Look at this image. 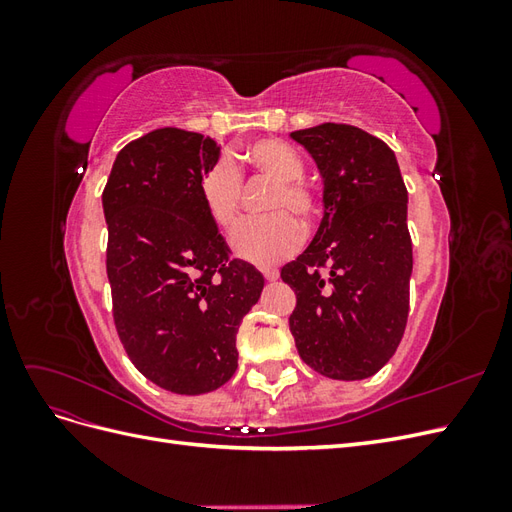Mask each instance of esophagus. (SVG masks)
Listing matches in <instances>:
<instances>
[{"mask_svg":"<svg viewBox=\"0 0 512 512\" xmlns=\"http://www.w3.org/2000/svg\"><path fill=\"white\" fill-rule=\"evenodd\" d=\"M262 275H265L269 282H275L277 277H280V271H277V269H262Z\"/></svg>","mask_w":512,"mask_h":512,"instance_id":"obj_1","label":"esophagus"}]
</instances>
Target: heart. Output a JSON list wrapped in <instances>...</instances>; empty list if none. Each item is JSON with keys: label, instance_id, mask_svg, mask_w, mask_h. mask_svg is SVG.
<instances>
[{"label": "heart", "instance_id": "obj_1", "mask_svg": "<svg viewBox=\"0 0 512 512\" xmlns=\"http://www.w3.org/2000/svg\"><path fill=\"white\" fill-rule=\"evenodd\" d=\"M237 158L250 164L262 177L275 181L267 211L277 213L243 222L232 235V247L254 265H273L301 243L303 228L293 215L297 214L305 224H312L320 215V194L303 179L305 164L299 153L277 138H258ZM241 190V173L230 160L211 164L200 179L205 209L222 230H230L239 220Z\"/></svg>", "mask_w": 512, "mask_h": 512}]
</instances>
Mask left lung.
Returning a JSON list of instances; mask_svg holds the SVG:
<instances>
[{"instance_id":"left-lung-1","label":"left lung","mask_w":512,"mask_h":512,"mask_svg":"<svg viewBox=\"0 0 512 512\" xmlns=\"http://www.w3.org/2000/svg\"><path fill=\"white\" fill-rule=\"evenodd\" d=\"M322 177V220L307 250L282 267L297 294L290 333L301 359L333 380H363L404 337L412 241L408 190L391 147L346 123L290 134Z\"/></svg>"}]
</instances>
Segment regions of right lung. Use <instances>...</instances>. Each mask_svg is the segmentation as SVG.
<instances>
[{
    "instance_id": "obj_1",
    "label": "right lung",
    "mask_w": 512,
    "mask_h": 512,
    "mask_svg": "<svg viewBox=\"0 0 512 512\" xmlns=\"http://www.w3.org/2000/svg\"><path fill=\"white\" fill-rule=\"evenodd\" d=\"M209 136L153 130L123 147L102 192L106 273L123 348L162 389L200 395L237 369V331L265 277L230 247L200 196Z\"/></svg>"
}]
</instances>
